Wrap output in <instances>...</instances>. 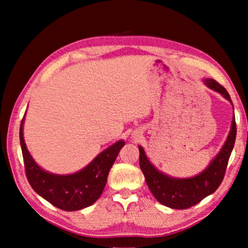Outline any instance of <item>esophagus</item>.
<instances>
[{
	"label": "esophagus",
	"instance_id": "esophagus-1",
	"mask_svg": "<svg viewBox=\"0 0 248 248\" xmlns=\"http://www.w3.org/2000/svg\"><path fill=\"white\" fill-rule=\"evenodd\" d=\"M137 138H138L137 134H133V139H137Z\"/></svg>",
	"mask_w": 248,
	"mask_h": 248
}]
</instances>
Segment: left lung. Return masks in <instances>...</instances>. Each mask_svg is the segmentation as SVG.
Here are the masks:
<instances>
[{
  "mask_svg": "<svg viewBox=\"0 0 248 248\" xmlns=\"http://www.w3.org/2000/svg\"><path fill=\"white\" fill-rule=\"evenodd\" d=\"M203 82L210 90L217 92L233 106L230 95L223 86L213 78H205ZM235 138L236 124L235 117H233L229 136L220 152L212 158L210 164L201 173L187 178L171 177L158 170L149 161L143 148L139 145L140 169L155 199L169 208L183 210L199 203L205 197L213 194L223 180L229 158L234 148Z\"/></svg>",
  "mask_w": 248,
  "mask_h": 248,
  "instance_id": "obj_1",
  "label": "left lung"
}]
</instances>
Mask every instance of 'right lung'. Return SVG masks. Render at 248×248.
Here are the masks:
<instances>
[{"label":"right lung","instance_id":"right-lung-1","mask_svg":"<svg viewBox=\"0 0 248 248\" xmlns=\"http://www.w3.org/2000/svg\"><path fill=\"white\" fill-rule=\"evenodd\" d=\"M24 120L25 116L19 128L20 148L27 179L32 189L54 207L64 211H77L93 204L106 186L109 170L124 141H117L77 173L53 174L41 169L27 150L23 132Z\"/></svg>","mask_w":248,"mask_h":248}]
</instances>
